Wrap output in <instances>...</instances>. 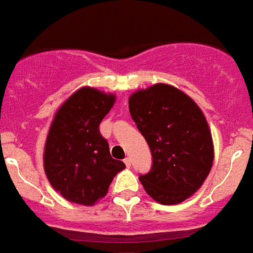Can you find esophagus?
Returning <instances> with one entry per match:
<instances>
[{"label":"esophagus","instance_id":"34e87169","mask_svg":"<svg viewBox=\"0 0 253 253\" xmlns=\"http://www.w3.org/2000/svg\"><path fill=\"white\" fill-rule=\"evenodd\" d=\"M124 163L129 167V166L132 165V159H130V158H125V159H124Z\"/></svg>","mask_w":253,"mask_h":253}]
</instances>
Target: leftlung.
<instances>
[{
  "instance_id": "8db88e82",
  "label": "left lung",
  "mask_w": 253,
  "mask_h": 253,
  "mask_svg": "<svg viewBox=\"0 0 253 253\" xmlns=\"http://www.w3.org/2000/svg\"><path fill=\"white\" fill-rule=\"evenodd\" d=\"M129 112L152 154V167L139 176L145 191L163 205L187 200L213 165L204 113L189 95L163 84L132 94Z\"/></svg>"
}]
</instances>
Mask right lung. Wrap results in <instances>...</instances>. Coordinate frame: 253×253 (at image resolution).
<instances>
[{
	"mask_svg": "<svg viewBox=\"0 0 253 253\" xmlns=\"http://www.w3.org/2000/svg\"><path fill=\"white\" fill-rule=\"evenodd\" d=\"M114 99L112 94L82 87L55 114L45 141L44 169L53 189L70 202L93 205L125 169L121 160L112 158L99 133Z\"/></svg>",
	"mask_w": 253,
	"mask_h": 253,
	"instance_id": "obj_1",
	"label": "right lung"
}]
</instances>
